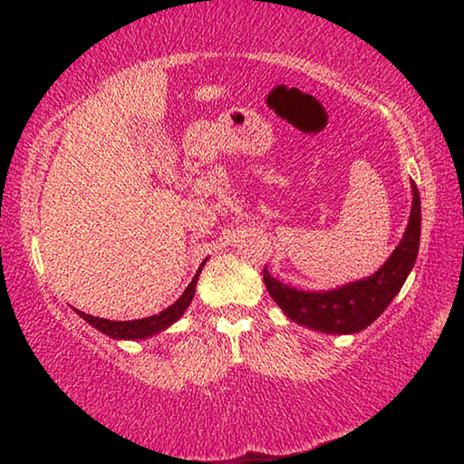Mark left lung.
<instances>
[{
	"label": "left lung",
	"instance_id": "left-lung-1",
	"mask_svg": "<svg viewBox=\"0 0 464 464\" xmlns=\"http://www.w3.org/2000/svg\"><path fill=\"white\" fill-rule=\"evenodd\" d=\"M413 202L410 225L401 243L371 278L352 282L348 286L327 293L296 290L270 276L264 268V285L278 307L295 321L325 334H356L372 324L401 290L407 274L411 272L420 249L421 204L418 186L411 184Z\"/></svg>",
	"mask_w": 464,
	"mask_h": 464
}]
</instances>
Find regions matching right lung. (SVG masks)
I'll return each instance as SVG.
<instances>
[{
  "label": "right lung",
  "mask_w": 464,
  "mask_h": 464,
  "mask_svg": "<svg viewBox=\"0 0 464 464\" xmlns=\"http://www.w3.org/2000/svg\"><path fill=\"white\" fill-rule=\"evenodd\" d=\"M204 264H207V262H202V266ZM202 266L198 268V272H196V276L192 278L190 285H188V288L184 290V295L179 296L178 301L171 304V307L163 309L160 315H151V317L135 319V321H110V319L88 315V313H82V311H77V313H80V315L85 321H88L90 325L100 329L102 334L114 337V340H140V337H149L153 334H160L161 329H166V327L174 324V321H178L179 315H182V313L188 309V304L192 303L196 282H198Z\"/></svg>",
  "instance_id": "right-lung-1"
}]
</instances>
